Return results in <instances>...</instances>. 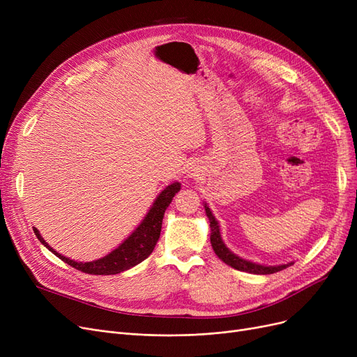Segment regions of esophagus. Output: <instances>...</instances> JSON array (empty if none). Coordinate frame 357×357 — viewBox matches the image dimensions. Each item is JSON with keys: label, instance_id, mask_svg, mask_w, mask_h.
<instances>
[{"label": "esophagus", "instance_id": "1", "mask_svg": "<svg viewBox=\"0 0 357 357\" xmlns=\"http://www.w3.org/2000/svg\"><path fill=\"white\" fill-rule=\"evenodd\" d=\"M198 172H199L198 166H197V165H191V166L188 167V171H186V175H188L190 178H194V176H198Z\"/></svg>", "mask_w": 357, "mask_h": 357}]
</instances>
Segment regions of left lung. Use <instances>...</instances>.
Listing matches in <instances>:
<instances>
[{"label": "left lung", "mask_w": 357, "mask_h": 357, "mask_svg": "<svg viewBox=\"0 0 357 357\" xmlns=\"http://www.w3.org/2000/svg\"><path fill=\"white\" fill-rule=\"evenodd\" d=\"M205 207V213H207V217L210 220V229H211V246L215 252V255L224 261V264H227L229 266L241 271V272H248V273H255V275H269V273H275L282 271L291 265H294V261L287 265H278V266H266V265H259L255 264V261L246 260V259H241L240 256L234 255L226 245H224V241L221 238V233H220V226H218V221L215 220V217L213 215L211 210L207 207V204L204 205Z\"/></svg>", "instance_id": "obj_1"}]
</instances>
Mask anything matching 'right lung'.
<instances>
[{"mask_svg": "<svg viewBox=\"0 0 357 357\" xmlns=\"http://www.w3.org/2000/svg\"><path fill=\"white\" fill-rule=\"evenodd\" d=\"M179 190H181L179 182L167 185L166 188L158 195V198L152 205V208L149 210V213L146 214L144 220L139 224L137 229L131 233L117 249H114L111 253H108L107 256L98 260H92V261L70 260L69 257H65L54 249H52L36 227H33V231L37 236V238L40 240L43 246H46L53 255L58 256L61 260H63L65 264L70 265L72 268L78 269L84 273H91V275H116L139 265L140 261L147 259L150 253L153 252L160 236L163 214Z\"/></svg>", "mask_w": 357, "mask_h": 357, "instance_id": "obj_1", "label": "right lung"}]
</instances>
